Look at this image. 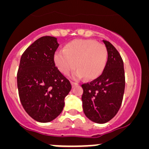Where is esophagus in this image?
I'll use <instances>...</instances> for the list:
<instances>
[{"mask_svg":"<svg viewBox=\"0 0 149 149\" xmlns=\"http://www.w3.org/2000/svg\"><path fill=\"white\" fill-rule=\"evenodd\" d=\"M71 84H72V87H74V86H77V85H78L77 83H74V82H71Z\"/></svg>","mask_w":149,"mask_h":149,"instance_id":"esophagus-1","label":"esophagus"}]
</instances>
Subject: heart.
<instances>
[{"mask_svg": "<svg viewBox=\"0 0 149 149\" xmlns=\"http://www.w3.org/2000/svg\"><path fill=\"white\" fill-rule=\"evenodd\" d=\"M54 61L63 74L67 75L76 67L72 78L79 80L86 76L88 80H94L106 66L107 51L104 45L93 39H75L67 43L64 50L56 51Z\"/></svg>", "mask_w": 149, "mask_h": 149, "instance_id": "obj_1", "label": "heart"}]
</instances>
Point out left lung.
Returning a JSON list of instances; mask_svg holds the SVG:
<instances>
[{"instance_id":"8db88e82","label":"left lung","mask_w":149,"mask_h":149,"mask_svg":"<svg viewBox=\"0 0 149 149\" xmlns=\"http://www.w3.org/2000/svg\"><path fill=\"white\" fill-rule=\"evenodd\" d=\"M107 51V61L98 78L82 84L83 109L86 116L95 123L109 122L122 104L125 86L124 63L120 54L110 42L102 40Z\"/></svg>"}]
</instances>
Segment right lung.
Returning <instances> with one entry per match:
<instances>
[{
	"mask_svg": "<svg viewBox=\"0 0 149 149\" xmlns=\"http://www.w3.org/2000/svg\"><path fill=\"white\" fill-rule=\"evenodd\" d=\"M57 39L43 36L35 41L21 57L17 84L21 103L39 122H49L62 113L72 85L55 66Z\"/></svg>",
	"mask_w": 149,
	"mask_h": 149,
	"instance_id": "add662e5",
	"label": "right lung"
}]
</instances>
